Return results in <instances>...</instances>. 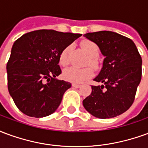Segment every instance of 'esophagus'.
<instances>
[{"instance_id":"34e87169","label":"esophagus","mask_w":148,"mask_h":148,"mask_svg":"<svg viewBox=\"0 0 148 148\" xmlns=\"http://www.w3.org/2000/svg\"><path fill=\"white\" fill-rule=\"evenodd\" d=\"M72 86L74 87V88H80L81 87V85H79V84H75V83H73L72 84Z\"/></svg>"}]
</instances>
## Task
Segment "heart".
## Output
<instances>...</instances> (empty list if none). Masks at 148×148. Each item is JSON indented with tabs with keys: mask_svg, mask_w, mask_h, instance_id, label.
<instances>
[{
	"mask_svg": "<svg viewBox=\"0 0 148 148\" xmlns=\"http://www.w3.org/2000/svg\"><path fill=\"white\" fill-rule=\"evenodd\" d=\"M81 47L86 51L89 58L86 62V64L90 65L92 67L96 68L97 66V57L99 55V47L95 42L85 40L81 42ZM71 51V46L65 47L59 55V62L62 66H66L69 64V54ZM63 77L66 81L74 82V83H81L88 78L93 76V70L90 67L76 68L69 67L66 69L62 73Z\"/></svg>",
	"mask_w": 148,
	"mask_h": 148,
	"instance_id": "1",
	"label": "heart"
}]
</instances>
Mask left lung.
Masks as SVG:
<instances>
[{
	"label": "left lung",
	"mask_w": 148,
	"mask_h": 148,
	"mask_svg": "<svg viewBox=\"0 0 148 148\" xmlns=\"http://www.w3.org/2000/svg\"><path fill=\"white\" fill-rule=\"evenodd\" d=\"M84 36L98 46L105 58L99 74L93 80L101 86H92L83 106L100 119L117 116L133 104L142 76V58L129 38L109 31L90 32Z\"/></svg>",
	"instance_id": "8db88e82"
}]
</instances>
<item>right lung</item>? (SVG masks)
Instances as JSON below:
<instances>
[{
    "label": "right lung",
    "instance_id": "obj_1",
    "mask_svg": "<svg viewBox=\"0 0 148 148\" xmlns=\"http://www.w3.org/2000/svg\"><path fill=\"white\" fill-rule=\"evenodd\" d=\"M82 34L37 30L12 45L7 63L8 89L18 109L32 117H44L58 109L71 84L58 80L62 51Z\"/></svg>",
    "mask_w": 148,
    "mask_h": 148
}]
</instances>
